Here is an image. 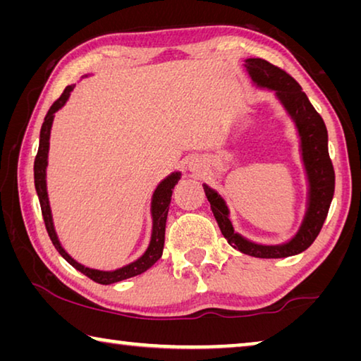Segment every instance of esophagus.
<instances>
[{
    "label": "esophagus",
    "mask_w": 361,
    "mask_h": 361,
    "mask_svg": "<svg viewBox=\"0 0 361 361\" xmlns=\"http://www.w3.org/2000/svg\"><path fill=\"white\" fill-rule=\"evenodd\" d=\"M188 170L194 175H199L200 170H202V162H200L199 159H191V161L188 162Z\"/></svg>",
    "instance_id": "1"
}]
</instances>
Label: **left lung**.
<instances>
[{
	"label": "left lung",
	"instance_id": "obj_1",
	"mask_svg": "<svg viewBox=\"0 0 361 361\" xmlns=\"http://www.w3.org/2000/svg\"><path fill=\"white\" fill-rule=\"evenodd\" d=\"M243 66L256 89L274 92L276 100L288 116L299 140V156L307 183L305 210L298 229L282 243H259L239 234L231 219L228 202L216 189L204 183V191L210 202L221 234L231 247L255 258H286L307 250L317 239L325 223L334 195V170L328 154V132L322 116L315 111L302 87L288 73L262 59H245Z\"/></svg>",
	"mask_w": 361,
	"mask_h": 361
}]
</instances>
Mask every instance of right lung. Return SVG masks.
Wrapping results in <instances>:
<instances>
[{"mask_svg": "<svg viewBox=\"0 0 361 361\" xmlns=\"http://www.w3.org/2000/svg\"><path fill=\"white\" fill-rule=\"evenodd\" d=\"M75 87L76 84H71L63 90V94L60 95V99L57 102H54V105L46 114L44 122H42V127L39 132V148H38V154H36V159H35V188L41 204V212H42V218H44L47 234L51 237L54 247L57 248V252L62 255L73 267L78 269L79 272H82L84 276L92 279L94 282L102 283V285H111L116 282H121V280L140 276V274L148 271V269L162 256L164 239H166V221H167L169 205H170V200H172L173 188L181 178V172L175 170V172L167 175L166 178L156 186L154 192L151 195V209H149L151 219H152L151 237H149L148 247H146V250L140 258L119 269H114V271H100V269L87 267L81 264V262H78L76 259H73L71 256L65 252V248L62 247V243H60L57 237L56 226H54L51 202H49L46 176H47V166H49V145H51V130H52L54 118H56V113L59 109H62L66 105V102H68Z\"/></svg>", "mask_w": 361, "mask_h": 361, "instance_id": "right-lung-1", "label": "right lung"}]
</instances>
